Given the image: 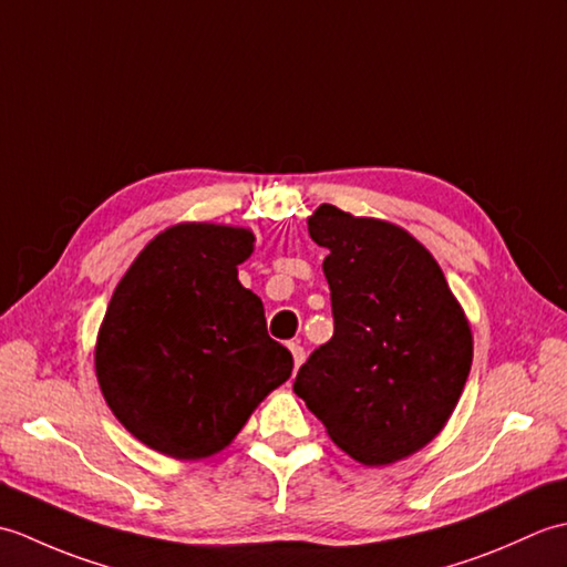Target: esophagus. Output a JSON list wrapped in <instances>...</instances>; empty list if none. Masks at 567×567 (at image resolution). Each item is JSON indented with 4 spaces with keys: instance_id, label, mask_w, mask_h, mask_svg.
<instances>
[{
    "instance_id": "34e87169",
    "label": "esophagus",
    "mask_w": 567,
    "mask_h": 567,
    "mask_svg": "<svg viewBox=\"0 0 567 567\" xmlns=\"http://www.w3.org/2000/svg\"><path fill=\"white\" fill-rule=\"evenodd\" d=\"M290 353H292V360H295V372L297 368L305 363V348L297 346V343H290Z\"/></svg>"
}]
</instances>
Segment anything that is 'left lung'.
Listing matches in <instances>:
<instances>
[{"instance_id":"1","label":"left lung","mask_w":567,"mask_h":567,"mask_svg":"<svg viewBox=\"0 0 567 567\" xmlns=\"http://www.w3.org/2000/svg\"><path fill=\"white\" fill-rule=\"evenodd\" d=\"M323 258L333 336L295 392L358 463L390 465L439 436L473 365V331L436 258L402 226L321 207L307 219Z\"/></svg>"}]
</instances>
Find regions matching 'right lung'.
Here are the masks:
<instances>
[{"label":"right lung","mask_w":567,"mask_h":567,"mask_svg":"<svg viewBox=\"0 0 567 567\" xmlns=\"http://www.w3.org/2000/svg\"><path fill=\"white\" fill-rule=\"evenodd\" d=\"M252 244L244 226L165 228L131 262L102 319L94 372L106 404L131 436L175 461L231 445L292 375L260 297L238 282Z\"/></svg>","instance_id":"1"}]
</instances>
